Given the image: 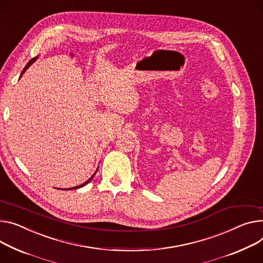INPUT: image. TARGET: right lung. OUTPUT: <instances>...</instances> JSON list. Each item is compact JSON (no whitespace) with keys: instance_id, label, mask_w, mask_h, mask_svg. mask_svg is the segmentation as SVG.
I'll return each mask as SVG.
<instances>
[{"instance_id":"1","label":"right lung","mask_w":263,"mask_h":263,"mask_svg":"<svg viewBox=\"0 0 263 263\" xmlns=\"http://www.w3.org/2000/svg\"><path fill=\"white\" fill-rule=\"evenodd\" d=\"M37 58H39V57H35V58H33V59H31V60H30V61H29V62L26 64V66H25V68L23 69V71H22L21 76H20V78H21V77L23 76V73L26 71V69H28V67H29V66H30V65H31V64H32V63L35 61V60H36ZM97 171H98V168H97ZM97 171L95 172V174L97 173ZM95 174H93V175H92V176H91V177H90V178H89L87 181H85L84 183H82V184H80V185H78V186H74V187H70V189H61V190H63V191H69V190H76V189H80V187H82V186H85L87 183H89V182H90L91 179H92V178H93V176H95ZM59 190H60V189H59Z\"/></svg>"}]
</instances>
